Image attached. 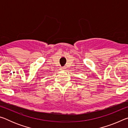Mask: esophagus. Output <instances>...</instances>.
<instances>
[{"label": "esophagus", "instance_id": "obj_1", "mask_svg": "<svg viewBox=\"0 0 128 128\" xmlns=\"http://www.w3.org/2000/svg\"><path fill=\"white\" fill-rule=\"evenodd\" d=\"M61 70H66V68H64V67H62V68H61Z\"/></svg>", "mask_w": 128, "mask_h": 128}]
</instances>
